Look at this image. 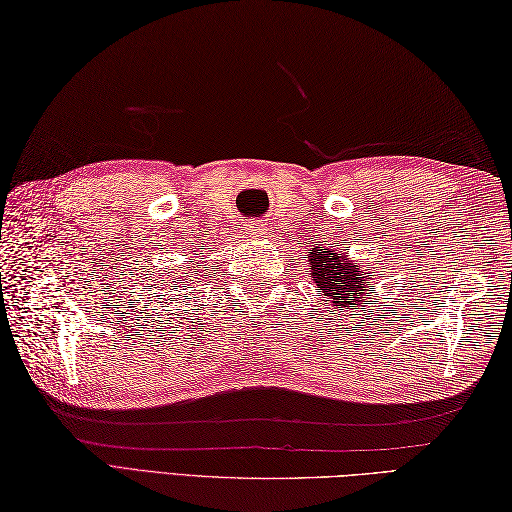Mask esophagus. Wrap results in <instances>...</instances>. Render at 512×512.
I'll list each match as a JSON object with an SVG mask.
<instances>
[{
    "instance_id": "obj_1",
    "label": "esophagus",
    "mask_w": 512,
    "mask_h": 512,
    "mask_svg": "<svg viewBox=\"0 0 512 512\" xmlns=\"http://www.w3.org/2000/svg\"><path fill=\"white\" fill-rule=\"evenodd\" d=\"M267 230H269L267 223L260 221V219L247 223V234H252V236H260V234H265Z\"/></svg>"
}]
</instances>
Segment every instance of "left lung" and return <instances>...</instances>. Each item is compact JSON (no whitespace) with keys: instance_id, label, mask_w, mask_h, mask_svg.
Returning a JSON list of instances; mask_svg holds the SVG:
<instances>
[{"instance_id":"left-lung-1","label":"left lung","mask_w":512,"mask_h":512,"mask_svg":"<svg viewBox=\"0 0 512 512\" xmlns=\"http://www.w3.org/2000/svg\"><path fill=\"white\" fill-rule=\"evenodd\" d=\"M308 258L313 260V278L317 282V289L330 297L328 302H332L341 313L343 308H350L352 302H363L369 280L363 265L336 254L334 249H326V252L317 249V254Z\"/></svg>"}]
</instances>
